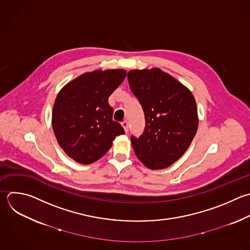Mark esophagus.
Returning a JSON list of instances; mask_svg holds the SVG:
<instances>
[{"mask_svg": "<svg viewBox=\"0 0 250 250\" xmlns=\"http://www.w3.org/2000/svg\"><path fill=\"white\" fill-rule=\"evenodd\" d=\"M121 124H122V127L124 128V131L126 133H128V131H129V124H128V122L127 121H123Z\"/></svg>", "mask_w": 250, "mask_h": 250, "instance_id": "obj_1", "label": "esophagus"}]
</instances>
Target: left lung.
I'll use <instances>...</instances> for the list:
<instances>
[{
    "label": "left lung",
    "mask_w": 250,
    "mask_h": 250,
    "mask_svg": "<svg viewBox=\"0 0 250 250\" xmlns=\"http://www.w3.org/2000/svg\"><path fill=\"white\" fill-rule=\"evenodd\" d=\"M127 77L146 119L144 133L131 138L134 151L149 169L169 167L186 152L196 134L195 100L187 87L159 68L134 69Z\"/></svg>",
    "instance_id": "1"
}]
</instances>
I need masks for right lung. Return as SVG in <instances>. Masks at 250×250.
Masks as SVG:
<instances>
[{"label":"right lung","instance_id":"add662e5","mask_svg":"<svg viewBox=\"0 0 250 250\" xmlns=\"http://www.w3.org/2000/svg\"><path fill=\"white\" fill-rule=\"evenodd\" d=\"M124 69L86 72L67 83L57 96L52 125L65 153L81 164H91L111 147L116 136L125 134L112 120L108 97L124 81Z\"/></svg>","mask_w":250,"mask_h":250}]
</instances>
